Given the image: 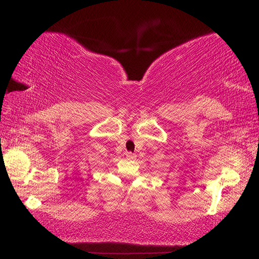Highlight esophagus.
Listing matches in <instances>:
<instances>
[{
  "label": "esophagus",
  "mask_w": 259,
  "mask_h": 259,
  "mask_svg": "<svg viewBox=\"0 0 259 259\" xmlns=\"http://www.w3.org/2000/svg\"><path fill=\"white\" fill-rule=\"evenodd\" d=\"M125 156H126V159H128V160H134L135 157H136V155H135V154H133V153H130V152L126 153Z\"/></svg>",
  "instance_id": "34e87169"
}]
</instances>
